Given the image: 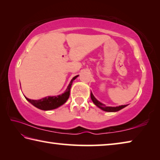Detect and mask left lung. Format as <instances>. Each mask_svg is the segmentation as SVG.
Wrapping results in <instances>:
<instances>
[{
  "instance_id": "1",
  "label": "left lung",
  "mask_w": 160,
  "mask_h": 160,
  "mask_svg": "<svg viewBox=\"0 0 160 160\" xmlns=\"http://www.w3.org/2000/svg\"><path fill=\"white\" fill-rule=\"evenodd\" d=\"M91 99L92 100V102L94 104L96 105L97 107H99V109H101L102 110L104 111V112H118V111L121 110L123 109L124 107H126V106H128V105H121V106H118V107H107L106 105L102 104V102H100L99 101H98L94 96L93 95L92 92H91Z\"/></svg>"
}]
</instances>
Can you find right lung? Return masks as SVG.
<instances>
[{"label": "right lung", "instance_id": "obj_1", "mask_svg": "<svg viewBox=\"0 0 160 160\" xmlns=\"http://www.w3.org/2000/svg\"><path fill=\"white\" fill-rule=\"evenodd\" d=\"M78 76H79V75L72 78V79L70 80L68 86L67 87L66 91L62 94H59V95L57 96H48L44 97V98L37 100L30 99L27 98L26 97H25L29 102H30L33 106L38 108V109L44 111L55 109L66 102L68 99L69 98L70 88H71L72 83L73 82V80L76 79Z\"/></svg>", "mask_w": 160, "mask_h": 160}]
</instances>
